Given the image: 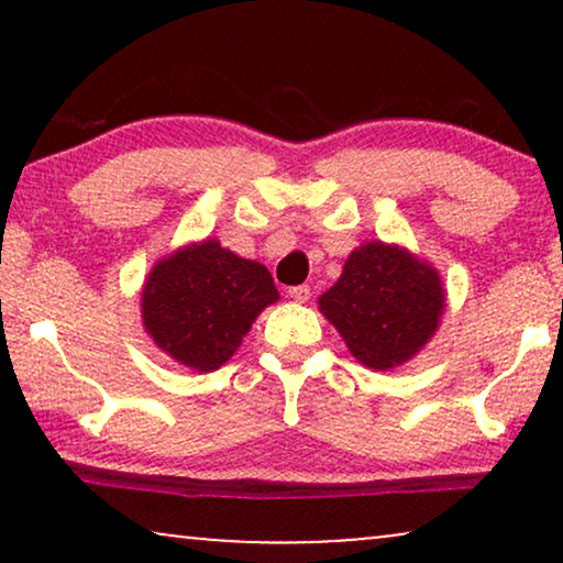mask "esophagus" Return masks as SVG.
Listing matches in <instances>:
<instances>
[{"label":"esophagus","instance_id":"1","mask_svg":"<svg viewBox=\"0 0 563 563\" xmlns=\"http://www.w3.org/2000/svg\"><path fill=\"white\" fill-rule=\"evenodd\" d=\"M289 297L295 299V302H307V299H310V287H307V284H299V287H291L289 289Z\"/></svg>","mask_w":563,"mask_h":563}]
</instances>
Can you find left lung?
<instances>
[{
  "label": "left lung",
  "instance_id": "left-lung-1",
  "mask_svg": "<svg viewBox=\"0 0 563 563\" xmlns=\"http://www.w3.org/2000/svg\"><path fill=\"white\" fill-rule=\"evenodd\" d=\"M318 305L361 364L389 372L435 335L445 289L428 261L372 241L351 253Z\"/></svg>",
  "mask_w": 563,
  "mask_h": 563
}]
</instances>
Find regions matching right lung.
Returning <instances> with one entry per match:
<instances>
[{
    "label": "right lung",
    "mask_w": 563,
    "mask_h": 563,
    "mask_svg": "<svg viewBox=\"0 0 563 563\" xmlns=\"http://www.w3.org/2000/svg\"><path fill=\"white\" fill-rule=\"evenodd\" d=\"M279 291L258 261L235 256L214 238L161 258L145 276L143 328L161 351L195 372H214Z\"/></svg>",
    "instance_id": "right-lung-1"
}]
</instances>
